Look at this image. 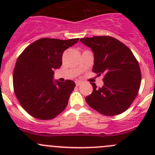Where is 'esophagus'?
Segmentation results:
<instances>
[{
    "instance_id": "esophagus-1",
    "label": "esophagus",
    "mask_w": 155,
    "mask_h": 155,
    "mask_svg": "<svg viewBox=\"0 0 155 155\" xmlns=\"http://www.w3.org/2000/svg\"><path fill=\"white\" fill-rule=\"evenodd\" d=\"M75 83H76V85H77V86H79V85H80L82 83V82L80 80H76L75 81Z\"/></svg>"
}]
</instances>
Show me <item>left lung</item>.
Segmentation results:
<instances>
[{
  "label": "left lung",
  "instance_id": "8db88e82",
  "mask_svg": "<svg viewBox=\"0 0 155 155\" xmlns=\"http://www.w3.org/2000/svg\"><path fill=\"white\" fill-rule=\"evenodd\" d=\"M80 41L94 53V73L104 75V85L85 97L92 109L104 115H116L129 108L141 84L139 63L127 46L109 36L86 37Z\"/></svg>",
  "mask_w": 155,
  "mask_h": 155
}]
</instances>
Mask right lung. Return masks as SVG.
<instances>
[{
    "instance_id": "1",
    "label": "right lung",
    "mask_w": 155,
    "mask_h": 155,
    "mask_svg": "<svg viewBox=\"0 0 155 155\" xmlns=\"http://www.w3.org/2000/svg\"><path fill=\"white\" fill-rule=\"evenodd\" d=\"M79 38L62 40L42 38L25 48L13 72L15 96L25 110L40 120L55 118L64 110L75 82L54 80V70L61 68L62 55Z\"/></svg>"
}]
</instances>
